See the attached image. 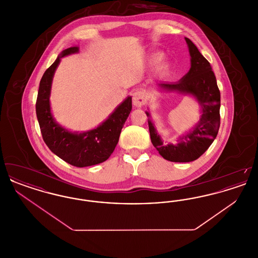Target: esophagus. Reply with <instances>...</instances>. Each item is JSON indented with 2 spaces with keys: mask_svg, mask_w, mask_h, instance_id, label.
Returning a JSON list of instances; mask_svg holds the SVG:
<instances>
[{
  "mask_svg": "<svg viewBox=\"0 0 258 258\" xmlns=\"http://www.w3.org/2000/svg\"><path fill=\"white\" fill-rule=\"evenodd\" d=\"M133 103L136 107H142L146 103V95L142 91H136L133 97Z\"/></svg>",
  "mask_w": 258,
  "mask_h": 258,
  "instance_id": "obj_1",
  "label": "esophagus"
}]
</instances>
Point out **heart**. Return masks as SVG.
<instances>
[{"mask_svg": "<svg viewBox=\"0 0 258 258\" xmlns=\"http://www.w3.org/2000/svg\"><path fill=\"white\" fill-rule=\"evenodd\" d=\"M163 58V54L162 53H156L154 54L151 58H150V62L151 63H157ZM170 70V63L168 61H162L159 66V72L161 74H167Z\"/></svg>", "mask_w": 258, "mask_h": 258, "instance_id": "obj_1", "label": "heart"}]
</instances>
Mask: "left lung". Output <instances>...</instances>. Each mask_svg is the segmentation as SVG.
Instances as JSON below:
<instances>
[{"instance_id":"8db88e82","label":"left lung","mask_w":258,"mask_h":258,"mask_svg":"<svg viewBox=\"0 0 258 258\" xmlns=\"http://www.w3.org/2000/svg\"><path fill=\"white\" fill-rule=\"evenodd\" d=\"M190 55V69L176 83H159L165 91H176L196 98L201 107V117L188 134L180 137L177 144H163L154 123L148 120L151 141L160 156L173 162H189L203 155L217 137L221 124V93L212 67L195 43L184 38ZM150 117V113L146 112Z\"/></svg>"}]
</instances>
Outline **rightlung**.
Instances as JSON below:
<instances>
[{"label": "right lung", "mask_w": 258, "mask_h": 258, "mask_svg": "<svg viewBox=\"0 0 258 258\" xmlns=\"http://www.w3.org/2000/svg\"><path fill=\"white\" fill-rule=\"evenodd\" d=\"M78 51L77 46L63 50L45 71L39 83L36 111L42 138L51 152L74 166L86 167L101 163L110 157L133 105L132 97H127L103 123L85 133H72L57 123L50 108L53 76L61 58Z\"/></svg>", "instance_id": "right-lung-1"}]
</instances>
